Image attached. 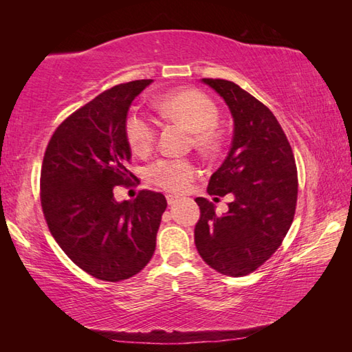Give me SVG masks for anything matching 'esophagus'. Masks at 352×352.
<instances>
[{"mask_svg":"<svg viewBox=\"0 0 352 352\" xmlns=\"http://www.w3.org/2000/svg\"><path fill=\"white\" fill-rule=\"evenodd\" d=\"M166 201H168V204H169V206H174L175 203H178V197L168 195V197H166Z\"/></svg>","mask_w":352,"mask_h":352,"instance_id":"esophagus-1","label":"esophagus"}]
</instances>
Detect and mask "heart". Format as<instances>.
<instances>
[{"instance_id": "1", "label": "heart", "mask_w": 352, "mask_h": 352, "mask_svg": "<svg viewBox=\"0 0 352 352\" xmlns=\"http://www.w3.org/2000/svg\"><path fill=\"white\" fill-rule=\"evenodd\" d=\"M155 109L168 122L180 124L192 133V144L199 153L212 155L222 146L218 129L219 109L210 96L198 89H177L162 95ZM124 133L129 145L138 155L151 151L157 140V122L138 110L125 118ZM197 175V166L189 159H159L146 169V177L157 188L180 193L189 188Z\"/></svg>"}]
</instances>
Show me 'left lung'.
<instances>
[{
    "instance_id": "obj_1",
    "label": "left lung",
    "mask_w": 352,
    "mask_h": 352,
    "mask_svg": "<svg viewBox=\"0 0 352 352\" xmlns=\"http://www.w3.org/2000/svg\"><path fill=\"white\" fill-rule=\"evenodd\" d=\"M234 119L231 149L210 177L208 195L233 193L226 214L197 198L201 216L195 245L206 263L230 276H245L271 258L294 222L298 172L294 151L274 113L233 81L203 78Z\"/></svg>"
}]
</instances>
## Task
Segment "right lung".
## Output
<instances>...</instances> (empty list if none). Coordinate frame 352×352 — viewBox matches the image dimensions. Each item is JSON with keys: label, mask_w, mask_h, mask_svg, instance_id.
<instances>
[{"label": "right lung", "mask_w": 352, "mask_h": 352, "mask_svg": "<svg viewBox=\"0 0 352 352\" xmlns=\"http://www.w3.org/2000/svg\"><path fill=\"white\" fill-rule=\"evenodd\" d=\"M153 80L118 85L57 126L43 154L41 204L52 237L74 263L102 281H122L151 260L166 198L139 190L116 203L115 186H133L124 122Z\"/></svg>", "instance_id": "1"}]
</instances>
